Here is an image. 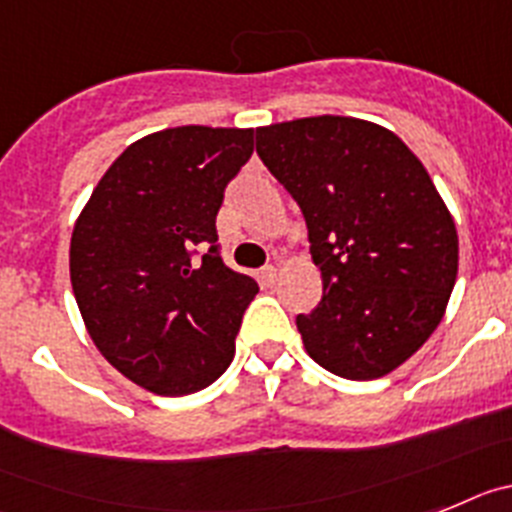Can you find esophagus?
I'll list each match as a JSON object with an SVG mask.
<instances>
[{"instance_id":"esophagus-1","label":"esophagus","mask_w":512,"mask_h":512,"mask_svg":"<svg viewBox=\"0 0 512 512\" xmlns=\"http://www.w3.org/2000/svg\"><path fill=\"white\" fill-rule=\"evenodd\" d=\"M260 281L265 283V286H273V283L278 281V268H275V265H265V268L260 270Z\"/></svg>"}]
</instances>
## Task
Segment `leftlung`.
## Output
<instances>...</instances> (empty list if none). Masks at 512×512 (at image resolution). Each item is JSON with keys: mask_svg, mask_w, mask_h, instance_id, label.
Here are the masks:
<instances>
[{"mask_svg": "<svg viewBox=\"0 0 512 512\" xmlns=\"http://www.w3.org/2000/svg\"><path fill=\"white\" fill-rule=\"evenodd\" d=\"M257 154L299 203L322 273V301L296 317L306 353L342 379H381L433 335L459 273L428 170L399 136L342 115L257 128Z\"/></svg>", "mask_w": 512, "mask_h": 512, "instance_id": "left-lung-1", "label": "left lung"}]
</instances>
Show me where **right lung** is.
<instances>
[{"instance_id":"right-lung-1","label":"right lung","mask_w":512,"mask_h":512,"mask_svg":"<svg viewBox=\"0 0 512 512\" xmlns=\"http://www.w3.org/2000/svg\"><path fill=\"white\" fill-rule=\"evenodd\" d=\"M252 157V128L151 133L110 164L71 234L87 332L133 384L182 397L229 368L255 278L221 260L216 213Z\"/></svg>"}]
</instances>
